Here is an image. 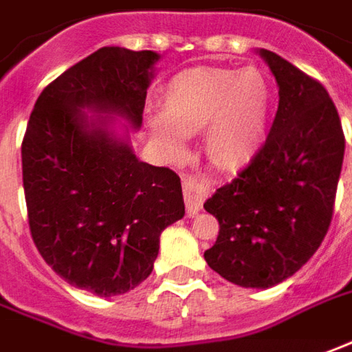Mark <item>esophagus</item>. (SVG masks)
Masks as SVG:
<instances>
[{"instance_id": "1", "label": "esophagus", "mask_w": 352, "mask_h": 352, "mask_svg": "<svg viewBox=\"0 0 352 352\" xmlns=\"http://www.w3.org/2000/svg\"><path fill=\"white\" fill-rule=\"evenodd\" d=\"M207 193V186L197 176H190L184 180V201H186V210L190 217L199 212Z\"/></svg>"}]
</instances>
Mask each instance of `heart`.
<instances>
[{"label":"heart","instance_id":"b5f03b06","mask_svg":"<svg viewBox=\"0 0 352 352\" xmlns=\"http://www.w3.org/2000/svg\"><path fill=\"white\" fill-rule=\"evenodd\" d=\"M272 105V84L256 67L184 70L162 89V118H153L151 132L174 153L180 149V135L208 128V159L220 168L237 170L263 147Z\"/></svg>","mask_w":352,"mask_h":352}]
</instances>
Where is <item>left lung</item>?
<instances>
[{"mask_svg":"<svg viewBox=\"0 0 352 352\" xmlns=\"http://www.w3.org/2000/svg\"><path fill=\"white\" fill-rule=\"evenodd\" d=\"M280 86L272 128L237 178L207 199L218 220L207 264L241 287H272L301 268L328 234L345 135L328 89L272 51Z\"/></svg>","mask_w":352,"mask_h":352,"instance_id":"left-lung-1","label":"left lung"}]
</instances>
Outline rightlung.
<instances>
[{
  "label": "right lung",
  "mask_w": 352,
  "mask_h": 352,
  "mask_svg": "<svg viewBox=\"0 0 352 352\" xmlns=\"http://www.w3.org/2000/svg\"><path fill=\"white\" fill-rule=\"evenodd\" d=\"M159 55L101 47L47 84L23 140L28 226L43 261L70 285L122 295L151 274L161 232L186 212L180 176L138 161L82 113L142 124Z\"/></svg>",
  "instance_id": "right-lung-1"
}]
</instances>
